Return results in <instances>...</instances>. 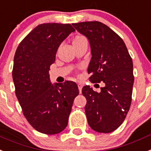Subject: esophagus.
I'll list each match as a JSON object with an SVG mask.
<instances>
[{
	"label": "esophagus",
	"mask_w": 151,
	"mask_h": 151,
	"mask_svg": "<svg viewBox=\"0 0 151 151\" xmlns=\"http://www.w3.org/2000/svg\"><path fill=\"white\" fill-rule=\"evenodd\" d=\"M78 89H79L80 91V93H81V91H82V87H83V84H82L81 82L78 83Z\"/></svg>",
	"instance_id": "34e87169"
}]
</instances>
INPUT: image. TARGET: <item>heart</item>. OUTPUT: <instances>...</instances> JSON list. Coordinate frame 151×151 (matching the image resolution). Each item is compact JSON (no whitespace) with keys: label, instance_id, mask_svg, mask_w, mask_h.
Wrapping results in <instances>:
<instances>
[{"label":"heart","instance_id":"b5f03b06","mask_svg":"<svg viewBox=\"0 0 151 151\" xmlns=\"http://www.w3.org/2000/svg\"><path fill=\"white\" fill-rule=\"evenodd\" d=\"M83 37H81V36H77V37H74V39H73V44H76V43H78V42H79V41H81V40H83Z\"/></svg>","mask_w":151,"mask_h":151}]
</instances>
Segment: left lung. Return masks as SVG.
<instances>
[{
	"instance_id": "8db88e82",
	"label": "left lung",
	"mask_w": 151,
	"mask_h": 151,
	"mask_svg": "<svg viewBox=\"0 0 151 151\" xmlns=\"http://www.w3.org/2000/svg\"><path fill=\"white\" fill-rule=\"evenodd\" d=\"M88 39L91 59L87 68L92 83L103 81L101 92L84 86L88 124L99 133H111L124 122L131 104L134 78L133 61L121 37L99 21L72 24Z\"/></svg>"
}]
</instances>
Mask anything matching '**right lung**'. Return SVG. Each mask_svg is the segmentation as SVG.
<instances>
[{
  "label": "right lung",
  "mask_w": 151,
  "mask_h": 151,
  "mask_svg": "<svg viewBox=\"0 0 151 151\" xmlns=\"http://www.w3.org/2000/svg\"><path fill=\"white\" fill-rule=\"evenodd\" d=\"M74 31L70 24H42L25 37L15 52V93L27 121L42 134H56L66 128L73 100L79 94L77 83L52 84L49 74L58 47Z\"/></svg>",
  "instance_id": "right-lung-1"
}]
</instances>
